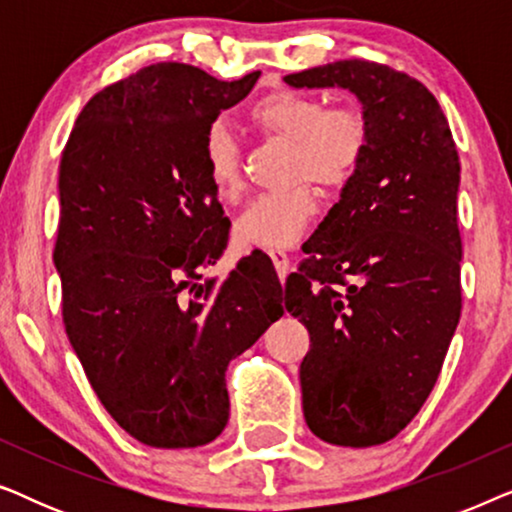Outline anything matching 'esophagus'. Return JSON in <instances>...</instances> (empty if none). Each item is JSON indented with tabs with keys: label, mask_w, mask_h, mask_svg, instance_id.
Instances as JSON below:
<instances>
[{
	"label": "esophagus",
	"mask_w": 512,
	"mask_h": 512,
	"mask_svg": "<svg viewBox=\"0 0 512 512\" xmlns=\"http://www.w3.org/2000/svg\"><path fill=\"white\" fill-rule=\"evenodd\" d=\"M268 254H270V258H272V263H275V270H277L279 279H284L286 275H289V270H291L289 254H286L284 249H270Z\"/></svg>",
	"instance_id": "34e87169"
}]
</instances>
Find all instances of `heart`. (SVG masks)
<instances>
[{
    "label": "heart",
    "instance_id": "b5f03b06",
    "mask_svg": "<svg viewBox=\"0 0 512 512\" xmlns=\"http://www.w3.org/2000/svg\"><path fill=\"white\" fill-rule=\"evenodd\" d=\"M247 123L291 146L286 177L298 184L251 200L235 219V237L244 247H289L317 216V195L307 181L335 191L359 172L370 142L368 116L359 107H326L317 95L279 88L249 104ZM202 163L221 200L240 198V144L219 123L202 139Z\"/></svg>",
    "mask_w": 512,
    "mask_h": 512
}]
</instances>
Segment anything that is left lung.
Listing matches in <instances>:
<instances>
[{
    "label": "left lung",
    "instance_id": "8db88e82",
    "mask_svg": "<svg viewBox=\"0 0 512 512\" xmlns=\"http://www.w3.org/2000/svg\"><path fill=\"white\" fill-rule=\"evenodd\" d=\"M284 81L345 88L370 123L366 158L303 247L284 305L312 342L300 363L310 431L382 445L429 398L459 324V153L429 88L380 62L338 60Z\"/></svg>",
    "mask_w": 512,
    "mask_h": 512
}]
</instances>
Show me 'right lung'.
Instances as JSON below:
<instances>
[{
  "instance_id": "add662e5",
  "label": "right lung",
  "mask_w": 512,
  "mask_h": 512,
  "mask_svg": "<svg viewBox=\"0 0 512 512\" xmlns=\"http://www.w3.org/2000/svg\"><path fill=\"white\" fill-rule=\"evenodd\" d=\"M258 76L144 67L90 97L62 151V321L100 403L144 445L212 443L228 424L230 359L284 314L265 261L200 282L230 228L202 139Z\"/></svg>"
}]
</instances>
